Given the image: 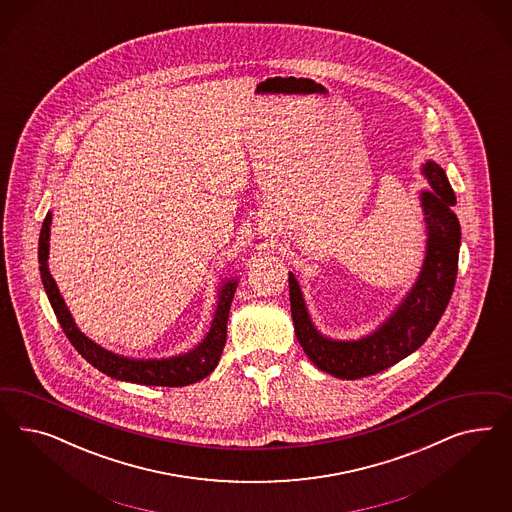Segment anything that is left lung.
Returning <instances> with one entry per match:
<instances>
[{"instance_id": "left-lung-1", "label": "left lung", "mask_w": 512, "mask_h": 512, "mask_svg": "<svg viewBox=\"0 0 512 512\" xmlns=\"http://www.w3.org/2000/svg\"><path fill=\"white\" fill-rule=\"evenodd\" d=\"M430 191L420 193V206L426 223V255L419 278L402 304L372 334L360 340L325 338L311 323L310 313L293 274H289L291 313L296 340L311 362L334 377L360 379L383 372L402 358L415 353L430 338L441 315L447 310L458 274L460 221L452 212L456 195L445 171L434 163L422 165Z\"/></svg>"}]
</instances>
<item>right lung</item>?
<instances>
[{
    "instance_id": "1",
    "label": "right lung",
    "mask_w": 512,
    "mask_h": 512,
    "mask_svg": "<svg viewBox=\"0 0 512 512\" xmlns=\"http://www.w3.org/2000/svg\"><path fill=\"white\" fill-rule=\"evenodd\" d=\"M50 223L52 214L48 212L43 229L39 236V270L43 287L47 291L50 306L56 313L60 325H62L65 336L73 343L82 357L86 358L93 368L99 372L109 375L118 381H129L137 385H148V387H186L191 383H197L206 375L214 372L223 353L225 341H227V321H229V310L233 304L234 291L238 285V279H227L217 298L216 313L212 319V326L204 340L191 349L189 353L171 358H129L118 353H112L109 349L97 345L95 341L84 336L78 326L75 325L71 313L67 310L62 295L58 291V285L48 272V238H50Z\"/></svg>"
}]
</instances>
